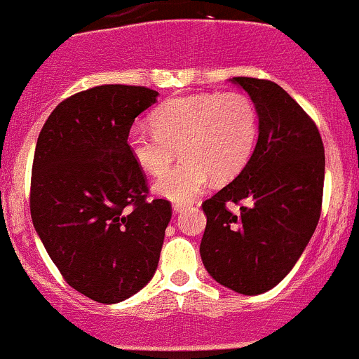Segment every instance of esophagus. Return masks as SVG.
<instances>
[{
  "label": "esophagus",
  "mask_w": 359,
  "mask_h": 359,
  "mask_svg": "<svg viewBox=\"0 0 359 359\" xmlns=\"http://www.w3.org/2000/svg\"><path fill=\"white\" fill-rule=\"evenodd\" d=\"M184 210H187L186 203H173V212L180 213V212H184Z\"/></svg>",
  "instance_id": "obj_1"
}]
</instances>
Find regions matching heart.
<instances>
[{
	"label": "heart",
	"mask_w": 359,
	"mask_h": 359,
	"mask_svg": "<svg viewBox=\"0 0 359 359\" xmlns=\"http://www.w3.org/2000/svg\"><path fill=\"white\" fill-rule=\"evenodd\" d=\"M259 114L247 93H198L177 97L153 112V126L133 125L128 149L144 172L158 175L172 163L175 146L184 159L154 184L161 198L191 201L212 177L236 175L252 156Z\"/></svg>",
	"instance_id": "1"
}]
</instances>
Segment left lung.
I'll list each match as a JSON object with an SVG mask.
<instances>
[{"label":"left lung","instance_id":"left-lung-1","mask_svg":"<svg viewBox=\"0 0 359 359\" xmlns=\"http://www.w3.org/2000/svg\"><path fill=\"white\" fill-rule=\"evenodd\" d=\"M259 114V139L240 175L203 201L201 260L217 283L259 295L276 287L321 215L325 147L316 123L276 83L238 76ZM247 199L250 205H241ZM227 202L241 205L233 214Z\"/></svg>","mask_w":359,"mask_h":359}]
</instances>
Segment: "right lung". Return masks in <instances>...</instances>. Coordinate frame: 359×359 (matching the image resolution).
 Masks as SVG:
<instances>
[{
  "label": "right lung",
  "instance_id": "1",
  "mask_svg": "<svg viewBox=\"0 0 359 359\" xmlns=\"http://www.w3.org/2000/svg\"><path fill=\"white\" fill-rule=\"evenodd\" d=\"M156 97L132 85L83 90L53 109L36 142L32 224L69 287L95 302L128 299L158 267L172 205L147 198L126 142Z\"/></svg>",
  "mask_w": 359,
  "mask_h": 359
}]
</instances>
